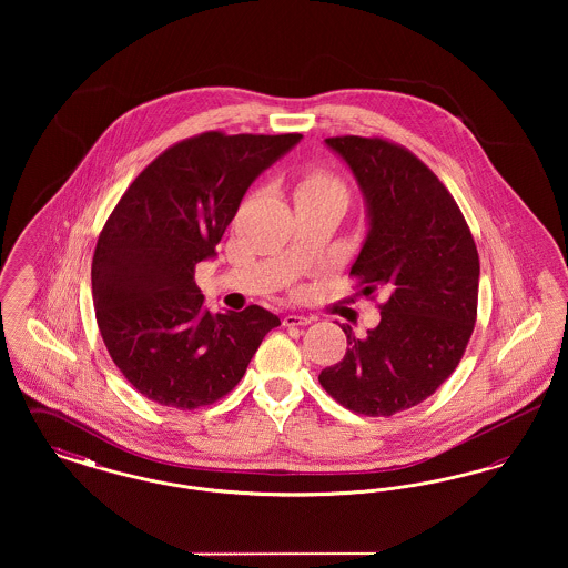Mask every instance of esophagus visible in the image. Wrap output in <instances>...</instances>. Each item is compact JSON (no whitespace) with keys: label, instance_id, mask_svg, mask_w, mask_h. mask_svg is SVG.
Returning a JSON list of instances; mask_svg holds the SVG:
<instances>
[{"label":"esophagus","instance_id":"1","mask_svg":"<svg viewBox=\"0 0 568 568\" xmlns=\"http://www.w3.org/2000/svg\"><path fill=\"white\" fill-rule=\"evenodd\" d=\"M313 322L311 317H304V315H285V320H283V325H287V327H300V325H308Z\"/></svg>","mask_w":568,"mask_h":568}]
</instances>
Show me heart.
Instances as JSON below:
<instances>
[{
    "instance_id": "heart-1",
    "label": "heart",
    "mask_w": 568,
    "mask_h": 568,
    "mask_svg": "<svg viewBox=\"0 0 568 568\" xmlns=\"http://www.w3.org/2000/svg\"><path fill=\"white\" fill-rule=\"evenodd\" d=\"M322 191L345 193V185L324 168H308L297 183L296 193H322Z\"/></svg>"
}]
</instances>
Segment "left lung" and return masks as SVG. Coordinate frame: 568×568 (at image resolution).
<instances>
[{
	"instance_id": "obj_1",
	"label": "left lung",
	"mask_w": 568,
	"mask_h": 568,
	"mask_svg": "<svg viewBox=\"0 0 568 568\" xmlns=\"http://www.w3.org/2000/svg\"><path fill=\"white\" fill-rule=\"evenodd\" d=\"M359 183L371 230L352 272L364 296L387 294L366 338L349 325L345 357L322 371L325 392L353 413L389 417L449 378L477 322L479 253L454 195L403 144L325 138Z\"/></svg>"
}]
</instances>
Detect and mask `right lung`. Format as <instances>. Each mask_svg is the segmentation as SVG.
I'll list each match as a JSON object with an SVG mask.
<instances>
[{"label": "right lung", "instance_id": "add662e5", "mask_svg": "<svg viewBox=\"0 0 568 568\" xmlns=\"http://www.w3.org/2000/svg\"><path fill=\"white\" fill-rule=\"evenodd\" d=\"M302 134L191 135L149 163L102 227L91 285L112 362L158 405L193 410L227 396L272 327L271 311L211 313L195 266L215 257L248 185Z\"/></svg>", "mask_w": 568, "mask_h": 568}]
</instances>
